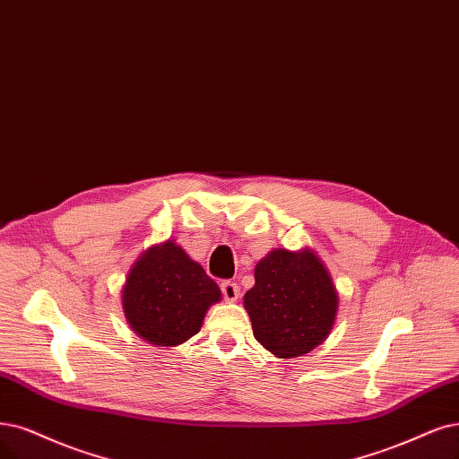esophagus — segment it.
<instances>
[{
    "label": "esophagus",
    "instance_id": "obj_1",
    "mask_svg": "<svg viewBox=\"0 0 459 459\" xmlns=\"http://www.w3.org/2000/svg\"><path fill=\"white\" fill-rule=\"evenodd\" d=\"M221 291H223V297H225L227 302H234V300H238L240 287H238V283H234V281H223V283H221Z\"/></svg>",
    "mask_w": 459,
    "mask_h": 459
}]
</instances>
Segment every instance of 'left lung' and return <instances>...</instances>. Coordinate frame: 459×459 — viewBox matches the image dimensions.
Segmentation results:
<instances>
[{"label":"left lung","mask_w":459,"mask_h":459,"mask_svg":"<svg viewBox=\"0 0 459 459\" xmlns=\"http://www.w3.org/2000/svg\"><path fill=\"white\" fill-rule=\"evenodd\" d=\"M338 291L325 263L310 247L273 249L255 266L244 295L253 336L280 359L310 353L333 331Z\"/></svg>","instance_id":"1"}]
</instances>
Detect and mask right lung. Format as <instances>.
Returning <instances> with one entry per match:
<instances>
[{"label":"right lung","instance_id":"right-lung-1","mask_svg":"<svg viewBox=\"0 0 459 459\" xmlns=\"http://www.w3.org/2000/svg\"><path fill=\"white\" fill-rule=\"evenodd\" d=\"M219 300V285L176 240L147 247L130 266L121 290L126 324L157 348L189 341Z\"/></svg>","mask_w":459,"mask_h":459}]
</instances>
